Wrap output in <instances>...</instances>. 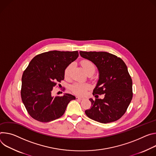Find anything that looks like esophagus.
Here are the masks:
<instances>
[{
	"label": "esophagus",
	"instance_id": "1",
	"mask_svg": "<svg viewBox=\"0 0 156 156\" xmlns=\"http://www.w3.org/2000/svg\"><path fill=\"white\" fill-rule=\"evenodd\" d=\"M84 98L82 97H76V100H82Z\"/></svg>",
	"mask_w": 156,
	"mask_h": 156
}]
</instances>
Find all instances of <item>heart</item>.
<instances>
[{
	"instance_id": "b5f03b06",
	"label": "heart",
	"mask_w": 156,
	"mask_h": 156,
	"mask_svg": "<svg viewBox=\"0 0 156 156\" xmlns=\"http://www.w3.org/2000/svg\"><path fill=\"white\" fill-rule=\"evenodd\" d=\"M81 65L84 71L87 74L88 73L94 71H95V66L93 62L88 60L82 61ZM73 67V64H69L65 69L64 71V76L66 77H69L70 75V73ZM89 86L87 84H83L80 83H75L71 87L73 92L79 95H83L85 94L86 90L89 88Z\"/></svg>"
}]
</instances>
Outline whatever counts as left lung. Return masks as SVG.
Wrapping results in <instances>:
<instances>
[{
	"instance_id": "1",
	"label": "left lung",
	"mask_w": 156,
	"mask_h": 156,
	"mask_svg": "<svg viewBox=\"0 0 156 156\" xmlns=\"http://www.w3.org/2000/svg\"><path fill=\"white\" fill-rule=\"evenodd\" d=\"M79 53L98 69V80L93 95H105L103 99H89L92 105L85 111L86 115L101 123L115 122L125 113L133 97V82L126 65L122 59L107 52Z\"/></svg>"
}]
</instances>
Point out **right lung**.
Listing matches in <instances>:
<instances>
[{
	"instance_id": "add662e5",
	"label": "right lung",
	"mask_w": 156,
	"mask_h": 156,
	"mask_svg": "<svg viewBox=\"0 0 156 156\" xmlns=\"http://www.w3.org/2000/svg\"><path fill=\"white\" fill-rule=\"evenodd\" d=\"M79 56L78 51H51L34 57L23 73L21 97L29 115L41 122L62 116L69 101L76 97L69 94L53 97L57 82L64 79V71Z\"/></svg>"
}]
</instances>
